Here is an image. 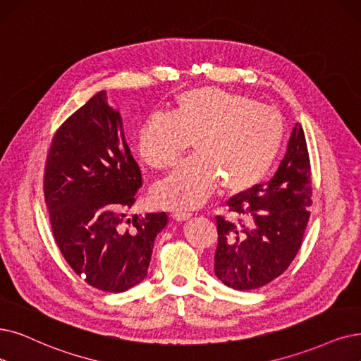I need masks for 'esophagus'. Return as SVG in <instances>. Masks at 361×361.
I'll return each mask as SVG.
<instances>
[{
  "mask_svg": "<svg viewBox=\"0 0 361 361\" xmlns=\"http://www.w3.org/2000/svg\"><path fill=\"white\" fill-rule=\"evenodd\" d=\"M171 218L178 221V222H183V221H188L191 218V213H186V212H176L171 214Z\"/></svg>",
  "mask_w": 361,
  "mask_h": 361,
  "instance_id": "esophagus-1",
  "label": "esophagus"
}]
</instances>
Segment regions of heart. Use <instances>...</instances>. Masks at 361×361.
<instances>
[{"instance_id":"b5f03b06","label":"heart","mask_w":361,"mask_h":361,"mask_svg":"<svg viewBox=\"0 0 361 361\" xmlns=\"http://www.w3.org/2000/svg\"><path fill=\"white\" fill-rule=\"evenodd\" d=\"M286 136L283 115L256 100L216 87L186 90L171 114L155 112L137 133L142 161L157 171L178 163L194 142L195 157L155 185L152 198L171 210L203 206L222 185L241 194L261 183Z\"/></svg>"}]
</instances>
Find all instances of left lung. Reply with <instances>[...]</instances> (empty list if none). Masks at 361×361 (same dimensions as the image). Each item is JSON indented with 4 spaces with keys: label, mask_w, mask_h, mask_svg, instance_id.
Here are the masks:
<instances>
[{
    "label": "left lung",
    "mask_w": 361,
    "mask_h": 361,
    "mask_svg": "<svg viewBox=\"0 0 361 361\" xmlns=\"http://www.w3.org/2000/svg\"><path fill=\"white\" fill-rule=\"evenodd\" d=\"M311 198L307 140L296 123L274 178L228 201L238 222L216 216L214 276L235 290H253L281 276L304 240Z\"/></svg>",
    "instance_id": "8db88e82"
}]
</instances>
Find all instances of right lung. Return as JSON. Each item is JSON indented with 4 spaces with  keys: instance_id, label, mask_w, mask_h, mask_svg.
<instances>
[{
    "instance_id": "right-lung-1",
    "label": "right lung",
    "mask_w": 361,
    "mask_h": 361,
    "mask_svg": "<svg viewBox=\"0 0 361 361\" xmlns=\"http://www.w3.org/2000/svg\"><path fill=\"white\" fill-rule=\"evenodd\" d=\"M142 186L121 115L105 92L57 128L44 169V198L54 241L68 265L99 290L121 293L147 277L167 214L124 212Z\"/></svg>"
}]
</instances>
